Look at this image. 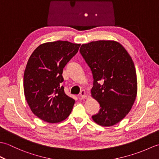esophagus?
<instances>
[{
  "mask_svg": "<svg viewBox=\"0 0 159 159\" xmlns=\"http://www.w3.org/2000/svg\"><path fill=\"white\" fill-rule=\"evenodd\" d=\"M80 96L81 98H87V92H86L85 90H82L81 92H80Z\"/></svg>",
  "mask_w": 159,
  "mask_h": 159,
  "instance_id": "34e87169",
  "label": "esophagus"
}]
</instances>
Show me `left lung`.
I'll return each mask as SVG.
<instances>
[{"label": "left lung", "mask_w": 159, "mask_h": 159, "mask_svg": "<svg viewBox=\"0 0 159 159\" xmlns=\"http://www.w3.org/2000/svg\"><path fill=\"white\" fill-rule=\"evenodd\" d=\"M80 52L93 74L91 96L100 106L92 119L102 126H112L126 116L136 99L137 80L133 59L114 40L83 44Z\"/></svg>", "instance_id": "left-lung-1"}]
</instances>
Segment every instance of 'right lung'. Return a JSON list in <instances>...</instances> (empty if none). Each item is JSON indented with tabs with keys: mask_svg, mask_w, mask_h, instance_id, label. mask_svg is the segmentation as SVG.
<instances>
[{
	"mask_svg": "<svg viewBox=\"0 0 159 159\" xmlns=\"http://www.w3.org/2000/svg\"><path fill=\"white\" fill-rule=\"evenodd\" d=\"M80 43L46 42L30 56L24 73V92L31 111L48 123H58L70 116L75 103L61 86L63 70L77 53Z\"/></svg>",
	"mask_w": 159,
	"mask_h": 159,
	"instance_id": "add662e5",
	"label": "right lung"
}]
</instances>
